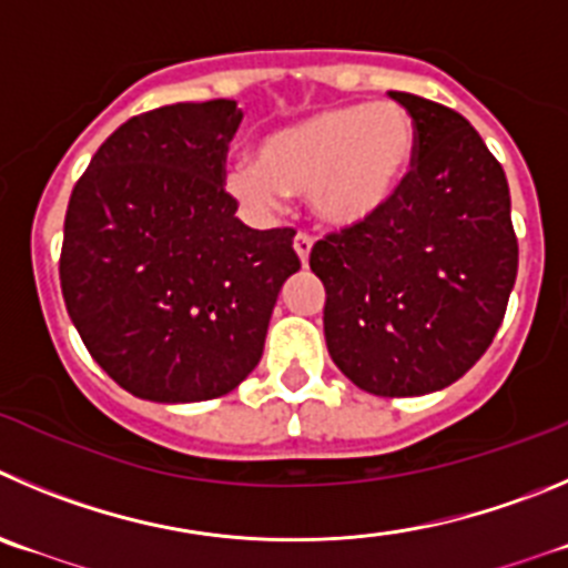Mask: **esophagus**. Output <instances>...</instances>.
Returning a JSON list of instances; mask_svg holds the SVG:
<instances>
[{
    "instance_id": "esophagus-1",
    "label": "esophagus",
    "mask_w": 568,
    "mask_h": 568,
    "mask_svg": "<svg viewBox=\"0 0 568 568\" xmlns=\"http://www.w3.org/2000/svg\"><path fill=\"white\" fill-rule=\"evenodd\" d=\"M311 248H314V237L305 235V232H300V235L294 237V252H296V257H300L302 266H308Z\"/></svg>"
}]
</instances>
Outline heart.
I'll use <instances>...</instances> for the list:
<instances>
[{
    "mask_svg": "<svg viewBox=\"0 0 568 568\" xmlns=\"http://www.w3.org/2000/svg\"><path fill=\"white\" fill-rule=\"evenodd\" d=\"M417 129L397 103L327 105L263 136L252 159L226 171L232 199L274 215L285 193H308L320 224L353 230L392 201L415 159Z\"/></svg>",
    "mask_w": 568,
    "mask_h": 568,
    "instance_id": "b5f03b06",
    "label": "heart"
}]
</instances>
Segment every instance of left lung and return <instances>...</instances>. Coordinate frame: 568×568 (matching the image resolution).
<instances>
[{"label": "left lung", "instance_id": "left-lung-1", "mask_svg": "<svg viewBox=\"0 0 568 568\" xmlns=\"http://www.w3.org/2000/svg\"><path fill=\"white\" fill-rule=\"evenodd\" d=\"M415 120L412 171L373 221L311 252L325 342L358 389L412 397L463 378L490 347L516 285L510 187L454 109L389 92Z\"/></svg>", "mask_w": 568, "mask_h": 568}]
</instances>
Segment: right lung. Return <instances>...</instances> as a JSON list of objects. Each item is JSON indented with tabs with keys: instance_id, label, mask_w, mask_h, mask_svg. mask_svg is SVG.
<instances>
[{
	"instance_id": "1",
	"label": "right lung",
	"mask_w": 568,
	"mask_h": 568,
	"mask_svg": "<svg viewBox=\"0 0 568 568\" xmlns=\"http://www.w3.org/2000/svg\"><path fill=\"white\" fill-rule=\"evenodd\" d=\"M235 100L131 116L89 162L63 221L61 291L94 362L153 404L235 389L263 356L294 230L235 219L224 162Z\"/></svg>"
}]
</instances>
